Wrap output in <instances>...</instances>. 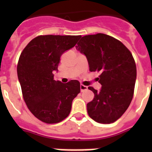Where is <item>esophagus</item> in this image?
<instances>
[{"mask_svg":"<svg viewBox=\"0 0 152 152\" xmlns=\"http://www.w3.org/2000/svg\"><path fill=\"white\" fill-rule=\"evenodd\" d=\"M80 91L83 92V91H86V90H88V87L87 86H84L83 84H80Z\"/></svg>","mask_w":152,"mask_h":152,"instance_id":"obj_1","label":"esophagus"}]
</instances>
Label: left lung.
Instances as JSON below:
<instances>
[{
	"label": "left lung",
	"instance_id": "left-lung-1",
	"mask_svg": "<svg viewBox=\"0 0 152 152\" xmlns=\"http://www.w3.org/2000/svg\"><path fill=\"white\" fill-rule=\"evenodd\" d=\"M76 49L86 56L91 72H99L100 91L87 104L88 115L94 121L112 123L128 109L134 94L136 65L132 55L121 42L103 33L83 36Z\"/></svg>",
	"mask_w": 152,
	"mask_h": 152
}]
</instances>
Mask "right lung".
Returning <instances> with one entry per match:
<instances>
[{
    "mask_svg": "<svg viewBox=\"0 0 152 152\" xmlns=\"http://www.w3.org/2000/svg\"><path fill=\"white\" fill-rule=\"evenodd\" d=\"M80 36H39L21 53L17 76L23 96L30 112L45 123H57L69 115L73 100L80 93V82L64 84L54 80L60 57L73 48Z\"/></svg>",
    "mask_w": 152,
    "mask_h": 152,
    "instance_id": "1",
    "label": "right lung"
}]
</instances>
